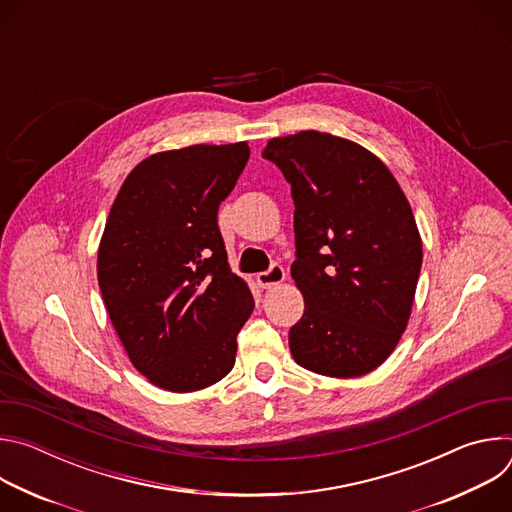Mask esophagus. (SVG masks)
I'll list each match as a JSON object with an SVG mask.
<instances>
[{
    "label": "esophagus",
    "mask_w": 512,
    "mask_h": 512,
    "mask_svg": "<svg viewBox=\"0 0 512 512\" xmlns=\"http://www.w3.org/2000/svg\"><path fill=\"white\" fill-rule=\"evenodd\" d=\"M285 279V269L279 265V263H271V267L267 271H261L257 275V283L263 287V289H271L275 285H279L281 281Z\"/></svg>",
    "instance_id": "1"
}]
</instances>
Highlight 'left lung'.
Wrapping results in <instances>:
<instances>
[{
    "label": "left lung",
    "instance_id": "left-lung-1",
    "mask_svg": "<svg viewBox=\"0 0 512 512\" xmlns=\"http://www.w3.org/2000/svg\"><path fill=\"white\" fill-rule=\"evenodd\" d=\"M291 184L306 310L289 330L300 367L336 379L375 371L397 346L421 271L411 206L389 168L342 137L300 131L261 154Z\"/></svg>",
    "mask_w": 512,
    "mask_h": 512
}]
</instances>
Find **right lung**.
Returning a JSON list of instances; mask_svg holds the SVG:
<instances>
[{
	"instance_id": "add662e5",
	"label": "right lung",
	"mask_w": 512,
	"mask_h": 512,
	"mask_svg": "<svg viewBox=\"0 0 512 512\" xmlns=\"http://www.w3.org/2000/svg\"><path fill=\"white\" fill-rule=\"evenodd\" d=\"M249 154L239 141L150 156L111 206L97 259L101 296L133 367L166 391L227 377L255 308L216 221Z\"/></svg>"
}]
</instances>
